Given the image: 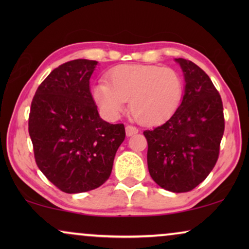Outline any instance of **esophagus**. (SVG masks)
<instances>
[{"mask_svg":"<svg viewBox=\"0 0 249 249\" xmlns=\"http://www.w3.org/2000/svg\"><path fill=\"white\" fill-rule=\"evenodd\" d=\"M137 132H138V129L134 127V125H130V124L125 125V134H127V136H132L137 134Z\"/></svg>","mask_w":249,"mask_h":249,"instance_id":"esophagus-1","label":"esophagus"}]
</instances>
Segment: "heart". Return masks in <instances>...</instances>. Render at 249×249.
Returning a JSON list of instances; mask_svg holds the SVG:
<instances>
[{
	"mask_svg": "<svg viewBox=\"0 0 249 249\" xmlns=\"http://www.w3.org/2000/svg\"><path fill=\"white\" fill-rule=\"evenodd\" d=\"M183 84L171 68L147 64H122L107 73V83L93 88V97L103 114L117 119L130 100V111L142 124L168 120L178 108Z\"/></svg>",
	"mask_w": 249,
	"mask_h": 249,
	"instance_id": "1",
	"label": "heart"
}]
</instances>
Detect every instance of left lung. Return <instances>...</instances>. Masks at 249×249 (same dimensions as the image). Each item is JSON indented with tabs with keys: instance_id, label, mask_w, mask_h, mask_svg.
I'll return each instance as SVG.
<instances>
[{
	"instance_id": "1",
	"label": "left lung",
	"mask_w": 249,
	"mask_h": 249,
	"mask_svg": "<svg viewBox=\"0 0 249 249\" xmlns=\"http://www.w3.org/2000/svg\"><path fill=\"white\" fill-rule=\"evenodd\" d=\"M185 76L182 102L165 124L145 130L152 179L172 193H187L206 179L219 159L223 104L212 80L189 60L176 59Z\"/></svg>"
}]
</instances>
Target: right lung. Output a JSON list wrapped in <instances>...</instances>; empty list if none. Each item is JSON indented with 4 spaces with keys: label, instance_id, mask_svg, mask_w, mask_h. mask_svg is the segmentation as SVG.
<instances>
[{
    "label": "right lung",
    "instance_id": "add662e5",
    "mask_svg": "<svg viewBox=\"0 0 249 249\" xmlns=\"http://www.w3.org/2000/svg\"><path fill=\"white\" fill-rule=\"evenodd\" d=\"M96 61L78 59L55 68L37 88L28 131L36 164L67 194L103 185L124 141V124L102 120L89 90Z\"/></svg>",
    "mask_w": 249,
    "mask_h": 249
}]
</instances>
